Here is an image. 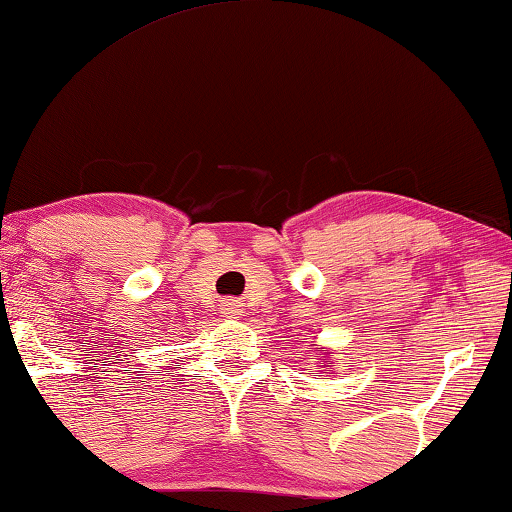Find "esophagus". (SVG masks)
<instances>
[{
    "label": "esophagus",
    "mask_w": 512,
    "mask_h": 512,
    "mask_svg": "<svg viewBox=\"0 0 512 512\" xmlns=\"http://www.w3.org/2000/svg\"><path fill=\"white\" fill-rule=\"evenodd\" d=\"M220 310H223V315L230 317V319H236V317H239L241 312H243L239 301H225L223 308H220Z\"/></svg>",
    "instance_id": "1"
}]
</instances>
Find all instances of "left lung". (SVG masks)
<instances>
[{
	"mask_svg": "<svg viewBox=\"0 0 512 512\" xmlns=\"http://www.w3.org/2000/svg\"><path fill=\"white\" fill-rule=\"evenodd\" d=\"M319 352H324V349H319Z\"/></svg>",
	"mask_w": 512,
	"mask_h": 512,
	"instance_id": "left-lung-1",
	"label": "left lung"
}]
</instances>
